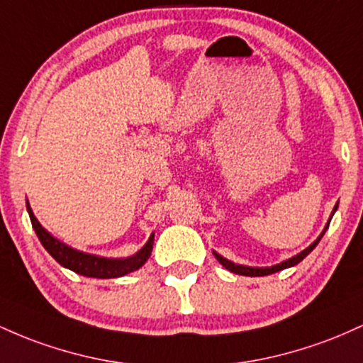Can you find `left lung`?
I'll list each match as a JSON object with an SVG mask.
<instances>
[{
  "instance_id": "1",
  "label": "left lung",
  "mask_w": 363,
  "mask_h": 363,
  "mask_svg": "<svg viewBox=\"0 0 363 363\" xmlns=\"http://www.w3.org/2000/svg\"><path fill=\"white\" fill-rule=\"evenodd\" d=\"M336 209H337V203L335 206V209H333V214H335V211H336ZM333 214H331V218H333ZM331 218H329L328 225H325V228H324L323 233H320L319 238H317L315 242H313L311 247H307V248H305V250L300 252V254H296L295 257H291V259L284 260V262H281V264H276V266H272V267H248V266H240V264L231 262V260L225 259V257H223V255L216 254V252H214V257L218 259V260H219V264H223V267H226L228 271L235 272V274H242V276H267V274H272V272L283 271V269H286V267L296 266V264L302 262V260H303L305 257H307L308 254H311V252L313 250V248L317 247V243L320 242V238H323V236H324L325 230H328V226H329V223H331Z\"/></svg>"
}]
</instances>
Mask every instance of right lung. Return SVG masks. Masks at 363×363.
<instances>
[{
	"instance_id": "add662e5",
	"label": "right lung",
	"mask_w": 363,
	"mask_h": 363,
	"mask_svg": "<svg viewBox=\"0 0 363 363\" xmlns=\"http://www.w3.org/2000/svg\"><path fill=\"white\" fill-rule=\"evenodd\" d=\"M27 211L30 216L32 228L35 230V235L43 243V247L50 252V255L56 262H60L61 266L67 267L77 274L87 276V278H97V279H111V278H120V276L128 274V272L137 271L138 267H142L145 264V260L150 257V252H152V243H154V233L150 235L144 247L137 252V254L130 255L125 259H106V257H97V255L85 254V252L75 250V248L65 245L63 242H60L58 238H55L51 233H48L40 223L38 221L34 213H32L30 206L27 202Z\"/></svg>"
}]
</instances>
